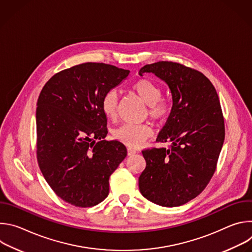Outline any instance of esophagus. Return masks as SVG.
Here are the masks:
<instances>
[{
  "mask_svg": "<svg viewBox=\"0 0 252 252\" xmlns=\"http://www.w3.org/2000/svg\"><path fill=\"white\" fill-rule=\"evenodd\" d=\"M134 154H136V152L134 150H131V149H127V156L130 157V156H133Z\"/></svg>",
  "mask_w": 252,
  "mask_h": 252,
  "instance_id": "esophagus-1",
  "label": "esophagus"
}]
</instances>
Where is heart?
Segmentation results:
<instances>
[{
  "mask_svg": "<svg viewBox=\"0 0 252 252\" xmlns=\"http://www.w3.org/2000/svg\"><path fill=\"white\" fill-rule=\"evenodd\" d=\"M132 92L148 104V115L156 122H163L169 113V107L161 99V90L154 82L148 79H140L131 86ZM119 95L116 91L107 92L102 100L101 109L105 117L115 120L118 116ZM153 134L152 128L148 125H124L114 131V137L125 145L136 148Z\"/></svg>",
  "mask_w": 252,
  "mask_h": 252,
  "instance_id": "b5f03b06",
  "label": "heart"
}]
</instances>
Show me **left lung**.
<instances>
[{
    "instance_id": "left-lung-1",
    "label": "left lung",
    "mask_w": 252,
    "mask_h": 252,
    "mask_svg": "<svg viewBox=\"0 0 252 252\" xmlns=\"http://www.w3.org/2000/svg\"><path fill=\"white\" fill-rule=\"evenodd\" d=\"M168 86L172 106L157 141L169 149L142 151L147 166L138 178L140 193L150 201L173 207L196 197L208 185L221 152L225 128L217 91L200 71L173 62L139 69Z\"/></svg>"
}]
</instances>
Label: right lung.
<instances>
[{
  "mask_svg": "<svg viewBox=\"0 0 252 252\" xmlns=\"http://www.w3.org/2000/svg\"><path fill=\"white\" fill-rule=\"evenodd\" d=\"M129 70L85 63L54 75L37 102V158L55 193L67 203L91 207L110 191L109 179L126 157L118 140H104V94ZM98 139L97 143L95 139Z\"/></svg>",
  "mask_w": 252,
  "mask_h": 252,
  "instance_id": "right-lung-1",
  "label": "right lung"
}]
</instances>
